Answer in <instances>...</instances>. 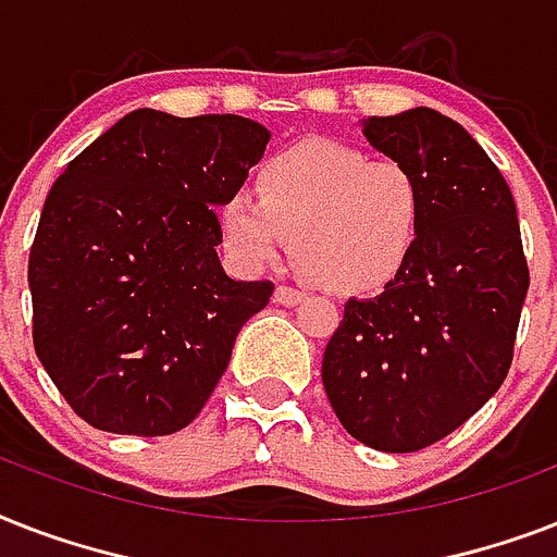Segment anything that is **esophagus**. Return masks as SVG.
Returning <instances> with one entry per match:
<instances>
[{"label":"esophagus","mask_w":557,"mask_h":557,"mask_svg":"<svg viewBox=\"0 0 557 557\" xmlns=\"http://www.w3.org/2000/svg\"><path fill=\"white\" fill-rule=\"evenodd\" d=\"M306 295L300 292V288H292V286H277L274 288V304L280 306H297L304 304Z\"/></svg>","instance_id":"esophagus-1"}]
</instances>
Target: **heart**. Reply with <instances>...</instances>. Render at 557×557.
<instances>
[{
    "mask_svg": "<svg viewBox=\"0 0 557 557\" xmlns=\"http://www.w3.org/2000/svg\"><path fill=\"white\" fill-rule=\"evenodd\" d=\"M422 216V185L405 164L335 141L277 152L260 190L236 187L216 210L243 269H271L295 243L306 277L332 295H372L393 283L419 245Z\"/></svg>",
    "mask_w": 557,
    "mask_h": 557,
    "instance_id": "obj_1",
    "label": "heart"
}]
</instances>
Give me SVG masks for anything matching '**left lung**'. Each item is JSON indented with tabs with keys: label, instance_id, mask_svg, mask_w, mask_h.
<instances>
[{
	"label": "left lung",
	"instance_id": "1",
	"mask_svg": "<svg viewBox=\"0 0 557 557\" xmlns=\"http://www.w3.org/2000/svg\"><path fill=\"white\" fill-rule=\"evenodd\" d=\"M372 150L422 185V236L384 292L349 297L323 352V389L349 436L422 450L471 419L511 367L529 269L506 178L436 109L364 117Z\"/></svg>",
	"mask_w": 557,
	"mask_h": 557
}]
</instances>
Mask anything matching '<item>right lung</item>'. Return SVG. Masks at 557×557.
Returning a JSON list of instances; mask_svg holds the SVG:
<instances>
[{
    "instance_id": "right-lung-1",
    "label": "right lung",
    "mask_w": 557,
    "mask_h": 557,
    "mask_svg": "<svg viewBox=\"0 0 557 557\" xmlns=\"http://www.w3.org/2000/svg\"><path fill=\"white\" fill-rule=\"evenodd\" d=\"M271 133L135 109L48 190L30 245L34 349L81 419L168 436L199 416L274 286L227 277L216 210Z\"/></svg>"
}]
</instances>
